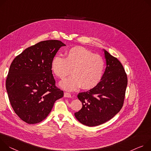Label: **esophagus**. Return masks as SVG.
<instances>
[{"label":"esophagus","instance_id":"obj_1","mask_svg":"<svg viewBox=\"0 0 151 151\" xmlns=\"http://www.w3.org/2000/svg\"><path fill=\"white\" fill-rule=\"evenodd\" d=\"M64 97L66 98H71V94L68 93V92H65L64 93Z\"/></svg>","mask_w":151,"mask_h":151}]
</instances>
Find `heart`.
I'll list each match as a JSON object with an SVG mask.
<instances>
[{
  "label": "heart",
  "mask_w": 151,
  "mask_h": 151,
  "mask_svg": "<svg viewBox=\"0 0 151 151\" xmlns=\"http://www.w3.org/2000/svg\"><path fill=\"white\" fill-rule=\"evenodd\" d=\"M53 73L60 79L72 76L59 83L64 90L73 91L81 86L83 89L96 86L101 80L104 69V61L98 55L81 47H74L66 52L65 58L56 56L51 63Z\"/></svg>",
  "instance_id": "obj_1"
}]
</instances>
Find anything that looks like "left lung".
Here are the masks:
<instances>
[{
  "label": "left lung",
  "instance_id": "left-lung-1",
  "mask_svg": "<svg viewBox=\"0 0 151 151\" xmlns=\"http://www.w3.org/2000/svg\"><path fill=\"white\" fill-rule=\"evenodd\" d=\"M106 68L101 81L93 88L77 97L82 108L74 113L82 124L94 127L109 121L122 109L127 86V76L120 61L104 50Z\"/></svg>",
  "mask_w": 151,
  "mask_h": 151
}]
</instances>
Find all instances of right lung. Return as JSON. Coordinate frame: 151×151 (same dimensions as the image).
<instances>
[{
	"mask_svg": "<svg viewBox=\"0 0 151 151\" xmlns=\"http://www.w3.org/2000/svg\"><path fill=\"white\" fill-rule=\"evenodd\" d=\"M60 41L47 40L30 46L11 63L6 80L11 105L19 118L29 124L39 123L51 111L63 92L55 85L51 63Z\"/></svg>",
	"mask_w": 151,
	"mask_h": 151,
	"instance_id": "add662e5",
	"label": "right lung"
}]
</instances>
